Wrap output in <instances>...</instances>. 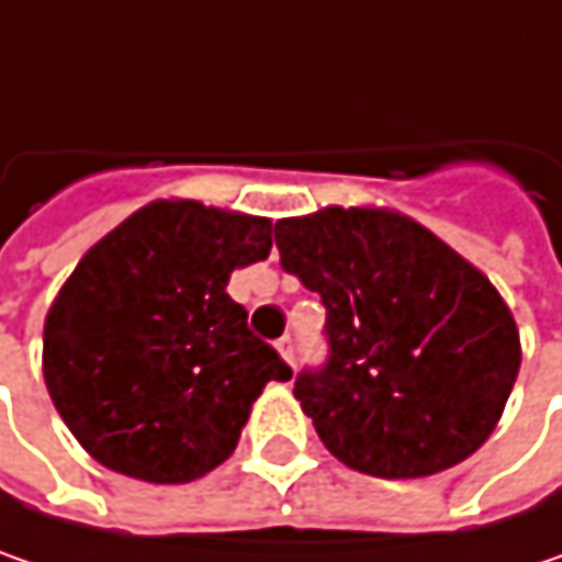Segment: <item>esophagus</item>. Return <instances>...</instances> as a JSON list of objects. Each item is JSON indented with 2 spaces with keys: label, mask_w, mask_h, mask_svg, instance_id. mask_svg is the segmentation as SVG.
Listing matches in <instances>:
<instances>
[{
  "label": "esophagus",
  "mask_w": 562,
  "mask_h": 562,
  "mask_svg": "<svg viewBox=\"0 0 562 562\" xmlns=\"http://www.w3.org/2000/svg\"><path fill=\"white\" fill-rule=\"evenodd\" d=\"M278 351H281L284 361H294V339H291V336H281V339H278Z\"/></svg>",
  "instance_id": "esophagus-1"
}]
</instances>
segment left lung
<instances>
[{"label":"left lung","instance_id":"1","mask_svg":"<svg viewBox=\"0 0 562 562\" xmlns=\"http://www.w3.org/2000/svg\"><path fill=\"white\" fill-rule=\"evenodd\" d=\"M284 271L326 306V358L294 396L358 473L413 480L470 458L518 378V329L499 291L425 226L326 207L274 223Z\"/></svg>","mask_w":562,"mask_h":562}]
</instances>
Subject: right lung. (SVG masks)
I'll use <instances>...</instances> for the list:
<instances>
[{
  "label": "right lung",
  "mask_w": 562,
  "mask_h": 562,
  "mask_svg": "<svg viewBox=\"0 0 562 562\" xmlns=\"http://www.w3.org/2000/svg\"><path fill=\"white\" fill-rule=\"evenodd\" d=\"M271 252V223L159 201L76 265L44 323V381L79 445L124 476L191 483L223 463L268 381H291L233 268Z\"/></svg>",
  "instance_id": "right-lung-1"
}]
</instances>
